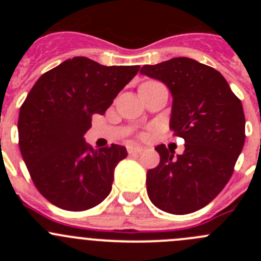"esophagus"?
Segmentation results:
<instances>
[{
    "instance_id": "esophagus-1",
    "label": "esophagus",
    "mask_w": 261,
    "mask_h": 261,
    "mask_svg": "<svg viewBox=\"0 0 261 261\" xmlns=\"http://www.w3.org/2000/svg\"><path fill=\"white\" fill-rule=\"evenodd\" d=\"M143 150H144V147H141V146H128L127 151H128V154L134 155V154H140Z\"/></svg>"
}]
</instances>
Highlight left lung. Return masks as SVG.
Returning <instances> with one entry per match:
<instances>
[{"label": "left lung", "mask_w": 261, "mask_h": 261, "mask_svg": "<svg viewBox=\"0 0 261 261\" xmlns=\"http://www.w3.org/2000/svg\"><path fill=\"white\" fill-rule=\"evenodd\" d=\"M141 74L173 96L170 128L184 139L183 154L155 147L160 163L147 170L146 191L158 208L187 215L203 208L225 188L245 143L243 105L218 70L191 58L144 65Z\"/></svg>", "instance_id": "1"}]
</instances>
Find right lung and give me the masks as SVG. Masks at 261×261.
Instances as JSON below:
<instances>
[{"instance_id":"1","label":"right lung","mask_w":261,"mask_h":261,"mask_svg":"<svg viewBox=\"0 0 261 261\" xmlns=\"http://www.w3.org/2000/svg\"><path fill=\"white\" fill-rule=\"evenodd\" d=\"M139 69L74 57L44 73L29 92L18 115V145L31 179L50 203L86 211L110 194L126 147L94 150L83 136L92 115H103Z\"/></svg>"}]
</instances>
